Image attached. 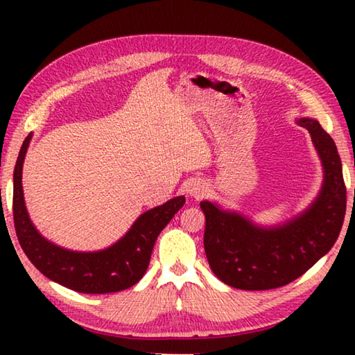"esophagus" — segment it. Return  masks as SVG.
I'll return each instance as SVG.
<instances>
[{
	"label": "esophagus",
	"instance_id": "34e87169",
	"mask_svg": "<svg viewBox=\"0 0 355 355\" xmlns=\"http://www.w3.org/2000/svg\"><path fill=\"white\" fill-rule=\"evenodd\" d=\"M184 192H186V196H189V197H192V199L199 200L208 192V186H207V183L200 182V180H192V182L186 184Z\"/></svg>",
	"mask_w": 355,
	"mask_h": 355
}]
</instances>
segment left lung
Wrapping results in <instances>:
<instances>
[{"mask_svg": "<svg viewBox=\"0 0 355 355\" xmlns=\"http://www.w3.org/2000/svg\"><path fill=\"white\" fill-rule=\"evenodd\" d=\"M322 166V183L310 205L272 225L218 202L202 200L203 245L209 268L225 285L261 291L288 285L332 249L346 213V188L338 150L316 119L300 117Z\"/></svg>", "mask_w": 355, "mask_h": 355, "instance_id": "1", "label": "left lung"}]
</instances>
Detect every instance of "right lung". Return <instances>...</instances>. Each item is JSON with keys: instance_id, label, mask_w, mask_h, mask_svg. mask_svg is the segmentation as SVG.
<instances>
[{"instance_id": "add662e5", "label": "right lung", "mask_w": 355, "mask_h": 355, "mask_svg": "<svg viewBox=\"0 0 355 355\" xmlns=\"http://www.w3.org/2000/svg\"><path fill=\"white\" fill-rule=\"evenodd\" d=\"M33 133L20 148L14 169V222L23 252L39 271L56 284L86 294L127 290L146 274L156 238L169 224L184 196L173 197L159 207L147 209L125 235L100 250H73L50 241L29 218L23 196V163Z\"/></svg>"}]
</instances>
